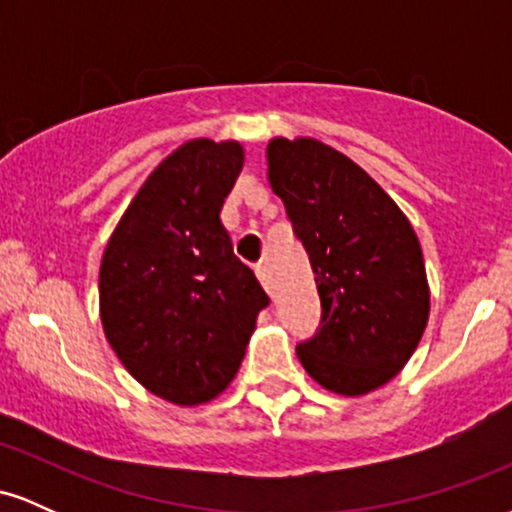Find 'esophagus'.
Here are the masks:
<instances>
[{
  "instance_id": "esophagus-1",
  "label": "esophagus",
  "mask_w": 512,
  "mask_h": 512,
  "mask_svg": "<svg viewBox=\"0 0 512 512\" xmlns=\"http://www.w3.org/2000/svg\"><path fill=\"white\" fill-rule=\"evenodd\" d=\"M255 274H257V279H260V284L264 286V291L272 293V276H269L267 264H264V262L257 264V267H255Z\"/></svg>"
}]
</instances>
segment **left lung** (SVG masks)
Listing matches in <instances>:
<instances>
[{
	"instance_id": "8db88e82",
	"label": "left lung",
	"mask_w": 512,
	"mask_h": 512,
	"mask_svg": "<svg viewBox=\"0 0 512 512\" xmlns=\"http://www.w3.org/2000/svg\"><path fill=\"white\" fill-rule=\"evenodd\" d=\"M267 166L322 303L320 332L298 346V361L334 395H368L424 337L431 289L419 238L395 199L325 142L274 137Z\"/></svg>"
}]
</instances>
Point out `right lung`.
<instances>
[{
	"label": "right lung",
	"instance_id": "obj_1",
	"mask_svg": "<svg viewBox=\"0 0 512 512\" xmlns=\"http://www.w3.org/2000/svg\"><path fill=\"white\" fill-rule=\"evenodd\" d=\"M243 163L233 139L178 146L139 187L103 252L105 339L139 385L178 407L231 385L269 303L221 223Z\"/></svg>",
	"mask_w": 512,
	"mask_h": 512
}]
</instances>
